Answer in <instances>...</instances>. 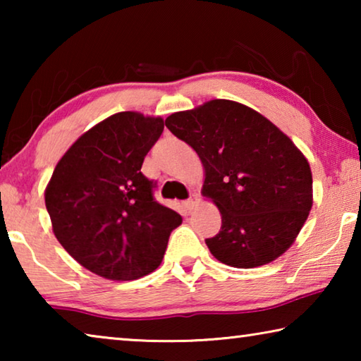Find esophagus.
Wrapping results in <instances>:
<instances>
[{
  "mask_svg": "<svg viewBox=\"0 0 361 361\" xmlns=\"http://www.w3.org/2000/svg\"><path fill=\"white\" fill-rule=\"evenodd\" d=\"M195 205H197V197H195L194 194H192V197H189L185 200V202H183V207H185L188 212H192L195 209Z\"/></svg>",
  "mask_w": 361,
  "mask_h": 361,
  "instance_id": "esophagus-1",
  "label": "esophagus"
}]
</instances>
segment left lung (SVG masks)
Masks as SVG:
<instances>
[{
    "label": "left lung",
    "instance_id": "left-lung-1",
    "mask_svg": "<svg viewBox=\"0 0 361 361\" xmlns=\"http://www.w3.org/2000/svg\"><path fill=\"white\" fill-rule=\"evenodd\" d=\"M167 129L197 152L204 195L221 213L205 239L218 261L240 269L279 258L312 209V173L291 140L255 109L212 100L166 119Z\"/></svg>",
    "mask_w": 361,
    "mask_h": 361
}]
</instances>
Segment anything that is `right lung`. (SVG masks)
Returning <instances> with one entry per match:
<instances>
[{"label":"right lung","instance_id":"add662e5","mask_svg":"<svg viewBox=\"0 0 361 361\" xmlns=\"http://www.w3.org/2000/svg\"><path fill=\"white\" fill-rule=\"evenodd\" d=\"M164 130L161 118L109 116L60 159L46 189V209L62 247L109 280L154 271L181 216L154 199L157 183L142 173Z\"/></svg>","mask_w":361,"mask_h":361}]
</instances>
